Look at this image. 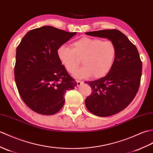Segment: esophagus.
I'll use <instances>...</instances> for the list:
<instances>
[{"instance_id":"1","label":"esophagus","mask_w":153,"mask_h":153,"mask_svg":"<svg viewBox=\"0 0 153 153\" xmlns=\"http://www.w3.org/2000/svg\"><path fill=\"white\" fill-rule=\"evenodd\" d=\"M76 82H77V87H80V86H81V85L82 84L83 81H78V80H77V81H76Z\"/></svg>"}]
</instances>
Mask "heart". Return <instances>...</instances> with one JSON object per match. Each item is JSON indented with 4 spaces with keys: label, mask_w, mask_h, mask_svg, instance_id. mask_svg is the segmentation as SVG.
<instances>
[{
    "label": "heart",
    "mask_w": 153,
    "mask_h": 153,
    "mask_svg": "<svg viewBox=\"0 0 153 153\" xmlns=\"http://www.w3.org/2000/svg\"><path fill=\"white\" fill-rule=\"evenodd\" d=\"M58 57L68 72H73L82 59L83 66L76 70L73 76L85 78L91 76L95 78L108 74L114 65L117 47L111 40L83 37L72 44V48L66 45L60 46Z\"/></svg>",
    "instance_id": "heart-1"
}]
</instances>
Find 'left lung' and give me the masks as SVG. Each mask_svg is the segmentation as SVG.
<instances>
[{"label":"left lung","mask_w":153,"mask_h":153,"mask_svg":"<svg viewBox=\"0 0 153 153\" xmlns=\"http://www.w3.org/2000/svg\"><path fill=\"white\" fill-rule=\"evenodd\" d=\"M85 34L108 38L117 47L114 65L107 75L85 82L93 91L85 102L88 111L99 117L115 115L130 104L139 89L142 72L139 53L136 46L119 30H102Z\"/></svg>","instance_id":"left-lung-1"}]
</instances>
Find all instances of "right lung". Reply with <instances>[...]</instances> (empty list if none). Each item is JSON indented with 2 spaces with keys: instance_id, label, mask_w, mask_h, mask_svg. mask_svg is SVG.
<instances>
[{
  "instance_id": "add662e5",
  "label": "right lung",
  "mask_w": 153,
  "mask_h": 153,
  "mask_svg": "<svg viewBox=\"0 0 153 153\" xmlns=\"http://www.w3.org/2000/svg\"><path fill=\"white\" fill-rule=\"evenodd\" d=\"M77 33L51 26L28 31L16 49L14 75L17 90L28 108L39 114H55L66 91L77 86L58 57L60 46Z\"/></svg>"
}]
</instances>
